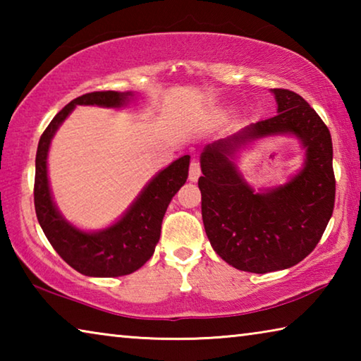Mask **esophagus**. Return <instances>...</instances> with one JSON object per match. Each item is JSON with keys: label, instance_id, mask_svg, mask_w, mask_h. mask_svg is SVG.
I'll use <instances>...</instances> for the list:
<instances>
[{"label": "esophagus", "instance_id": "obj_1", "mask_svg": "<svg viewBox=\"0 0 361 361\" xmlns=\"http://www.w3.org/2000/svg\"><path fill=\"white\" fill-rule=\"evenodd\" d=\"M200 176V166L197 161H192L191 166H189V180L191 181H197Z\"/></svg>", "mask_w": 361, "mask_h": 361}]
</instances>
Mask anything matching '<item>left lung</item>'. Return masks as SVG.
I'll use <instances>...</instances> for the list:
<instances>
[{"mask_svg":"<svg viewBox=\"0 0 361 361\" xmlns=\"http://www.w3.org/2000/svg\"><path fill=\"white\" fill-rule=\"evenodd\" d=\"M277 116L207 145L200 154L202 219L215 252L239 271L266 274L298 264L317 247L334 209L333 143L301 95L271 89ZM291 135L305 148L303 169L286 183L255 192L236 154L256 139Z\"/></svg>","mask_w":361,"mask_h":361,"instance_id":"8db88e82","label":"left lung"}]
</instances>
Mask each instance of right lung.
Returning a JSON list of instances; mask_svg holds the SVG:
<instances>
[{
    "label": "right lung",
    "instance_id": "add662e5",
    "mask_svg": "<svg viewBox=\"0 0 361 361\" xmlns=\"http://www.w3.org/2000/svg\"><path fill=\"white\" fill-rule=\"evenodd\" d=\"M132 97V92L103 90L71 100L47 126L36 151L35 210L41 229L60 258L87 277H119L142 267L154 253L170 200L188 178L186 154L152 176L124 215L100 231L79 229L59 212L47 176L49 148L59 127L78 105L121 108Z\"/></svg>",
    "mask_w": 361,
    "mask_h": 361
}]
</instances>
